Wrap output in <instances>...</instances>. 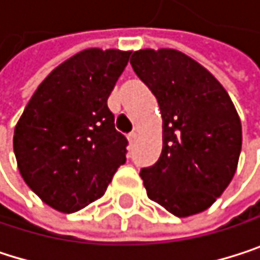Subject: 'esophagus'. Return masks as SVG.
<instances>
[{
	"mask_svg": "<svg viewBox=\"0 0 260 260\" xmlns=\"http://www.w3.org/2000/svg\"><path fill=\"white\" fill-rule=\"evenodd\" d=\"M127 140H129V143H131V145H134V143L139 140V133H136V131L131 133V134L127 136Z\"/></svg>",
	"mask_w": 260,
	"mask_h": 260,
	"instance_id": "1",
	"label": "esophagus"
}]
</instances>
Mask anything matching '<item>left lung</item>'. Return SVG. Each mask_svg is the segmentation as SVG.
I'll return each mask as SVG.
<instances>
[{
  "label": "left lung",
  "instance_id": "1",
  "mask_svg": "<svg viewBox=\"0 0 260 260\" xmlns=\"http://www.w3.org/2000/svg\"><path fill=\"white\" fill-rule=\"evenodd\" d=\"M131 65L157 97L163 118L161 155L140 172L148 197L180 218L201 213L238 169L239 114L219 80L178 50H137Z\"/></svg>",
  "mask_w": 260,
  "mask_h": 260
}]
</instances>
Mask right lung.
Returning <instances> with one entry per match:
<instances>
[{
    "instance_id": "1",
    "label": "right lung",
    "mask_w": 260,
    "mask_h": 260,
    "mask_svg": "<svg viewBox=\"0 0 260 260\" xmlns=\"http://www.w3.org/2000/svg\"><path fill=\"white\" fill-rule=\"evenodd\" d=\"M131 51L86 48L57 65L36 88L13 133L25 184L60 213L102 198L126 161V139L106 100Z\"/></svg>"
}]
</instances>
